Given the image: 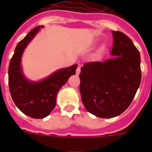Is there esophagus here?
I'll return each mask as SVG.
<instances>
[{
    "label": "esophagus",
    "instance_id": "esophagus-1",
    "mask_svg": "<svg viewBox=\"0 0 152 152\" xmlns=\"http://www.w3.org/2000/svg\"><path fill=\"white\" fill-rule=\"evenodd\" d=\"M81 72V70H80V67H77V69H76V74H78L79 75V73Z\"/></svg>",
    "mask_w": 152,
    "mask_h": 152
}]
</instances>
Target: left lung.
<instances>
[{
  "label": "left lung",
  "instance_id": "1",
  "mask_svg": "<svg viewBox=\"0 0 152 152\" xmlns=\"http://www.w3.org/2000/svg\"><path fill=\"white\" fill-rule=\"evenodd\" d=\"M112 58L85 63L79 74L82 102L91 114L111 118L131 104L141 81L140 55L132 40L113 31Z\"/></svg>",
  "mask_w": 152,
  "mask_h": 152
}]
</instances>
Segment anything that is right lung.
<instances>
[{
  "mask_svg": "<svg viewBox=\"0 0 152 152\" xmlns=\"http://www.w3.org/2000/svg\"><path fill=\"white\" fill-rule=\"evenodd\" d=\"M43 25L33 28L17 45L8 68L9 91L15 105L22 113L33 118H44L54 109L58 91L76 73L77 64L61 68L39 81L24 76L21 65L23 53Z\"/></svg>",
  "mask_w": 152,
  "mask_h": 152,
  "instance_id": "1",
  "label": "right lung"
}]
</instances>
